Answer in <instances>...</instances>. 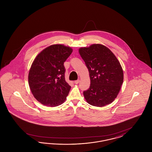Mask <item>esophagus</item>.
I'll return each instance as SVG.
<instances>
[{"mask_svg": "<svg viewBox=\"0 0 152 152\" xmlns=\"http://www.w3.org/2000/svg\"><path fill=\"white\" fill-rule=\"evenodd\" d=\"M80 82V80H76V81H75V84H79Z\"/></svg>", "mask_w": 152, "mask_h": 152, "instance_id": "1", "label": "esophagus"}]
</instances>
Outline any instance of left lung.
Here are the masks:
<instances>
[{"label":"left lung","mask_w":152,"mask_h":152,"mask_svg":"<svg viewBox=\"0 0 152 152\" xmlns=\"http://www.w3.org/2000/svg\"><path fill=\"white\" fill-rule=\"evenodd\" d=\"M79 52L87 66L91 80L89 89L83 92L86 100L98 107L110 104L117 97L124 80L119 61L108 47L100 44L81 47Z\"/></svg>","instance_id":"left-lung-1"}]
</instances>
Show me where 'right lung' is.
<instances>
[{
    "instance_id": "right-lung-1",
    "label": "right lung",
    "mask_w": 152,
    "mask_h": 152,
    "mask_svg": "<svg viewBox=\"0 0 152 152\" xmlns=\"http://www.w3.org/2000/svg\"><path fill=\"white\" fill-rule=\"evenodd\" d=\"M72 51L63 44H53L34 59L28 73V84L34 97L44 105L55 107L65 101L71 87L65 81L64 62Z\"/></svg>"
}]
</instances>
